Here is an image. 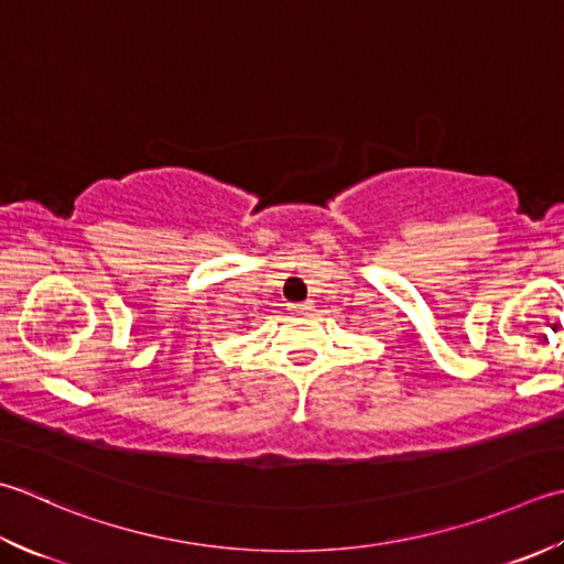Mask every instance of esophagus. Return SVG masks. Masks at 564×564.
<instances>
[{
    "mask_svg": "<svg viewBox=\"0 0 564 564\" xmlns=\"http://www.w3.org/2000/svg\"><path fill=\"white\" fill-rule=\"evenodd\" d=\"M289 311H291V315H305V313H311V311H313V301H305V303H291V305H289Z\"/></svg>",
    "mask_w": 564,
    "mask_h": 564,
    "instance_id": "34e87169",
    "label": "esophagus"
}]
</instances>
